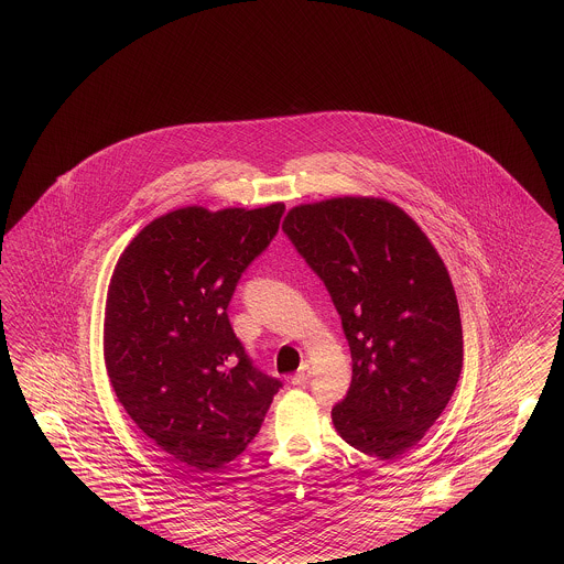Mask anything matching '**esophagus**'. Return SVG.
<instances>
[{"label":"esophagus","instance_id":"1","mask_svg":"<svg viewBox=\"0 0 564 564\" xmlns=\"http://www.w3.org/2000/svg\"><path fill=\"white\" fill-rule=\"evenodd\" d=\"M313 375V368H311V364L308 361H304L302 366H300V370L295 372L294 378H292V382L294 384H304L308 378Z\"/></svg>","mask_w":564,"mask_h":564}]
</instances>
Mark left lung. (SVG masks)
Wrapping results in <instances>:
<instances>
[{
  "label": "left lung",
  "instance_id": "left-lung-1",
  "mask_svg": "<svg viewBox=\"0 0 564 564\" xmlns=\"http://www.w3.org/2000/svg\"><path fill=\"white\" fill-rule=\"evenodd\" d=\"M283 230L322 276L349 340L352 378L334 427L364 455H403L440 419L463 368L458 302L437 249L376 196L297 205Z\"/></svg>",
  "mask_w": 564,
  "mask_h": 564
}]
</instances>
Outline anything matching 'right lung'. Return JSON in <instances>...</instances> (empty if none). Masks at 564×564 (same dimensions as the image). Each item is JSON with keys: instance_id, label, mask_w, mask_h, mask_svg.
Masks as SVG:
<instances>
[{"instance_id": "1", "label": "right lung", "mask_w": 564, "mask_h": 564, "mask_svg": "<svg viewBox=\"0 0 564 564\" xmlns=\"http://www.w3.org/2000/svg\"><path fill=\"white\" fill-rule=\"evenodd\" d=\"M283 209L169 212L127 245L109 279V382L134 425L189 471L241 455L281 387L251 366L226 308Z\"/></svg>"}]
</instances>
